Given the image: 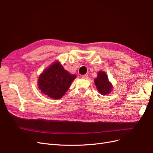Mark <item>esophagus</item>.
<instances>
[{"instance_id": "34e87169", "label": "esophagus", "mask_w": 153, "mask_h": 153, "mask_svg": "<svg viewBox=\"0 0 153 153\" xmlns=\"http://www.w3.org/2000/svg\"><path fill=\"white\" fill-rule=\"evenodd\" d=\"M88 75H83L82 76V78H83V79H87L88 78Z\"/></svg>"}]
</instances>
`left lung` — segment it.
<instances>
[{"label":"left lung","instance_id":"8db88e82","mask_svg":"<svg viewBox=\"0 0 153 153\" xmlns=\"http://www.w3.org/2000/svg\"><path fill=\"white\" fill-rule=\"evenodd\" d=\"M94 83L97 89L103 95L109 94L112 89V86L109 82L107 76L103 71H100L98 73V76L95 78Z\"/></svg>","mask_w":153,"mask_h":153}]
</instances>
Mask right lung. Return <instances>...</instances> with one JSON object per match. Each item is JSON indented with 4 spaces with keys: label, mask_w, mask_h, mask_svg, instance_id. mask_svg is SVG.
<instances>
[{
    "label": "right lung",
    "mask_w": 153,
    "mask_h": 153,
    "mask_svg": "<svg viewBox=\"0 0 153 153\" xmlns=\"http://www.w3.org/2000/svg\"><path fill=\"white\" fill-rule=\"evenodd\" d=\"M75 78V75H71L59 62H55L39 76L38 87L42 93L58 100L66 93Z\"/></svg>",
    "instance_id": "right-lung-1"
}]
</instances>
